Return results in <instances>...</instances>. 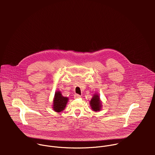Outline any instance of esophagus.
Returning a JSON list of instances; mask_svg holds the SVG:
<instances>
[{
	"mask_svg": "<svg viewBox=\"0 0 155 155\" xmlns=\"http://www.w3.org/2000/svg\"><path fill=\"white\" fill-rule=\"evenodd\" d=\"M80 97H81V96L79 94H75V96H74L75 99H78V98H80Z\"/></svg>",
	"mask_w": 155,
	"mask_h": 155,
	"instance_id": "esophagus-1",
	"label": "esophagus"
}]
</instances>
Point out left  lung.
I'll return each mask as SVG.
<instances>
[{"mask_svg": "<svg viewBox=\"0 0 155 155\" xmlns=\"http://www.w3.org/2000/svg\"><path fill=\"white\" fill-rule=\"evenodd\" d=\"M90 107L93 111L97 112H99L102 108V102L101 101L99 95L97 93L94 94L92 99L90 102Z\"/></svg>", "mask_w": 155, "mask_h": 155, "instance_id": "8db88e82", "label": "left lung"}]
</instances>
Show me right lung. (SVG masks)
<instances>
[{
    "mask_svg": "<svg viewBox=\"0 0 155 155\" xmlns=\"http://www.w3.org/2000/svg\"><path fill=\"white\" fill-rule=\"evenodd\" d=\"M68 101L69 98L63 96L61 91H56L53 101V109L54 111L58 113L63 111L68 102Z\"/></svg>",
    "mask_w": 155,
    "mask_h": 155,
    "instance_id": "right-lung-1",
    "label": "right lung"
}]
</instances>
